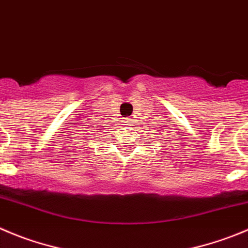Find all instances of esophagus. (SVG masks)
Here are the masks:
<instances>
[{
	"instance_id": "34e87169",
	"label": "esophagus",
	"mask_w": 248,
	"mask_h": 248,
	"mask_svg": "<svg viewBox=\"0 0 248 248\" xmlns=\"http://www.w3.org/2000/svg\"><path fill=\"white\" fill-rule=\"evenodd\" d=\"M128 123H130V122H128Z\"/></svg>"
}]
</instances>
